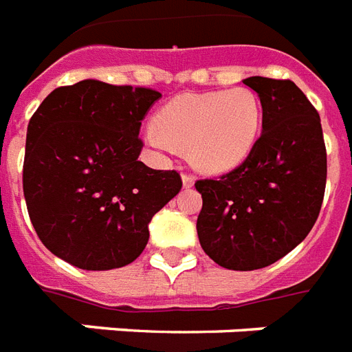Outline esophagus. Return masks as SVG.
<instances>
[{
	"label": "esophagus",
	"mask_w": 352,
	"mask_h": 352,
	"mask_svg": "<svg viewBox=\"0 0 352 352\" xmlns=\"http://www.w3.org/2000/svg\"><path fill=\"white\" fill-rule=\"evenodd\" d=\"M182 182H184L185 189H189V187H192L194 185L196 178H194L192 174H182Z\"/></svg>",
	"instance_id": "esophagus-1"
}]
</instances>
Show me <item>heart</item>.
Here are the masks:
<instances>
[{
  "mask_svg": "<svg viewBox=\"0 0 352 352\" xmlns=\"http://www.w3.org/2000/svg\"><path fill=\"white\" fill-rule=\"evenodd\" d=\"M261 120V101L249 87L187 92L160 109L145 142L162 154L187 147L196 167L225 173L249 158L260 138Z\"/></svg>",
  "mask_w": 352,
  "mask_h": 352,
  "instance_id": "heart-1",
  "label": "heart"
}]
</instances>
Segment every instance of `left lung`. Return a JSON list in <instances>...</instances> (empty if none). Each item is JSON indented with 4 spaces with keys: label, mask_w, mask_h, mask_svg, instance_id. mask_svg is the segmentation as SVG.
I'll use <instances>...</instances> for the list:
<instances>
[{
    "label": "left lung",
    "mask_w": 352,
    "mask_h": 352,
    "mask_svg": "<svg viewBox=\"0 0 352 352\" xmlns=\"http://www.w3.org/2000/svg\"><path fill=\"white\" fill-rule=\"evenodd\" d=\"M261 101V134L249 158L199 179V245L218 265L254 271L300 245L320 214L327 154L316 109L289 80H243Z\"/></svg>",
    "instance_id": "1"
}]
</instances>
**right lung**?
I'll return each mask as SVG.
<instances>
[{
    "label": "right lung",
    "instance_id": "add662e5",
    "mask_svg": "<svg viewBox=\"0 0 352 352\" xmlns=\"http://www.w3.org/2000/svg\"><path fill=\"white\" fill-rule=\"evenodd\" d=\"M162 94L83 80L60 87L30 118L23 194L50 252L85 271L142 254L148 223L182 189L176 170L140 162L142 120Z\"/></svg>",
    "mask_w": 352,
    "mask_h": 352
}]
</instances>
